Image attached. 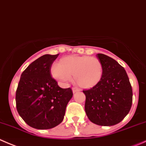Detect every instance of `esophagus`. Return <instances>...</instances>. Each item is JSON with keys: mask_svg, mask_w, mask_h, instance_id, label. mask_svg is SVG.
<instances>
[{"mask_svg": "<svg viewBox=\"0 0 146 146\" xmlns=\"http://www.w3.org/2000/svg\"><path fill=\"white\" fill-rule=\"evenodd\" d=\"M79 89H78V88H76V87H73V88H72V92H73V93H76V92H79Z\"/></svg>", "mask_w": 146, "mask_h": 146, "instance_id": "1", "label": "esophagus"}]
</instances>
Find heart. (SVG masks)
I'll use <instances>...</instances> for the list:
<instances>
[{
	"label": "heart",
	"instance_id": "b5f03b06",
	"mask_svg": "<svg viewBox=\"0 0 146 146\" xmlns=\"http://www.w3.org/2000/svg\"><path fill=\"white\" fill-rule=\"evenodd\" d=\"M103 73L99 59L89 56H67L51 69L52 76L62 83L67 82L74 75V82L83 89H91L100 82Z\"/></svg>",
	"mask_w": 146,
	"mask_h": 146
}]
</instances>
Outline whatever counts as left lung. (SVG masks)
<instances>
[{"mask_svg":"<svg viewBox=\"0 0 146 146\" xmlns=\"http://www.w3.org/2000/svg\"><path fill=\"white\" fill-rule=\"evenodd\" d=\"M96 57L102 64V77L96 86L83 91L84 109L92 123L110 126L120 123L130 111L132 87L126 72L116 60L104 54Z\"/></svg>","mask_w":146,"mask_h":146,"instance_id":"left-lung-1","label":"left lung"}]
</instances>
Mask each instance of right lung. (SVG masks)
Returning <instances> with one entry per match:
<instances>
[{
  "mask_svg": "<svg viewBox=\"0 0 146 146\" xmlns=\"http://www.w3.org/2000/svg\"><path fill=\"white\" fill-rule=\"evenodd\" d=\"M58 55L39 57L21 76L15 94L16 109L24 121L34 128L50 129L59 125L73 96L71 88H60L52 77V64Z\"/></svg>",
  "mask_w": 146,
  "mask_h": 146,
  "instance_id": "add662e5",
  "label": "right lung"
}]
</instances>
